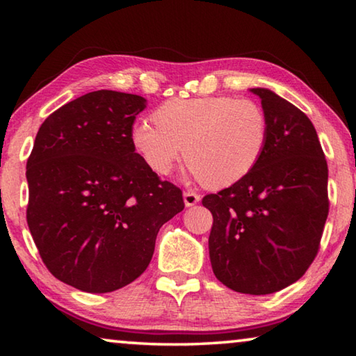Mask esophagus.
I'll list each match as a JSON object with an SVG mask.
<instances>
[{
    "label": "esophagus",
    "mask_w": 356,
    "mask_h": 356,
    "mask_svg": "<svg viewBox=\"0 0 356 356\" xmlns=\"http://www.w3.org/2000/svg\"><path fill=\"white\" fill-rule=\"evenodd\" d=\"M200 200H201V196L197 195V193H195V191H185L184 193V201H185V206L186 207H191V206H195V204H197L200 202Z\"/></svg>",
    "instance_id": "34e87169"
}]
</instances>
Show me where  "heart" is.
Here are the masks:
<instances>
[{
  "mask_svg": "<svg viewBox=\"0 0 356 356\" xmlns=\"http://www.w3.org/2000/svg\"><path fill=\"white\" fill-rule=\"evenodd\" d=\"M131 130V143L146 165L166 176L182 155L201 182L222 188L254 170L268 143L262 106L229 95L171 99Z\"/></svg>",
  "mask_w": 356,
  "mask_h": 356,
  "instance_id": "obj_1",
  "label": "heart"
}]
</instances>
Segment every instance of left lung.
Wrapping results in <instances>:
<instances>
[{
    "instance_id": "8db88e82",
    "label": "left lung",
    "mask_w": 356,
    "mask_h": 356,
    "mask_svg": "<svg viewBox=\"0 0 356 356\" xmlns=\"http://www.w3.org/2000/svg\"><path fill=\"white\" fill-rule=\"evenodd\" d=\"M268 143L254 170L202 197L213 216L209 252L216 280L240 293L291 286L314 261L327 221L328 165L314 125L268 89L254 88Z\"/></svg>"
}]
</instances>
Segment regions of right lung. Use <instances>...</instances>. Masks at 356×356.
I'll use <instances>...</instances> for the list:
<instances>
[{"mask_svg": "<svg viewBox=\"0 0 356 356\" xmlns=\"http://www.w3.org/2000/svg\"><path fill=\"white\" fill-rule=\"evenodd\" d=\"M141 95L94 91L48 116L26 161V221L42 262L89 293L130 284L152 259L160 227L185 204L135 152Z\"/></svg>", "mask_w": 356, "mask_h": 356, "instance_id": "obj_1", "label": "right lung"}]
</instances>
